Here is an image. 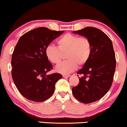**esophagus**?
Here are the masks:
<instances>
[{"label": "esophagus", "mask_w": 127, "mask_h": 127, "mask_svg": "<svg viewBox=\"0 0 127 127\" xmlns=\"http://www.w3.org/2000/svg\"><path fill=\"white\" fill-rule=\"evenodd\" d=\"M62 77L65 78H68V77H70V75H68V74H63V75H62Z\"/></svg>", "instance_id": "obj_1"}]
</instances>
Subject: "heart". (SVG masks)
<instances>
[{
    "label": "heart",
    "instance_id": "1",
    "mask_svg": "<svg viewBox=\"0 0 127 127\" xmlns=\"http://www.w3.org/2000/svg\"><path fill=\"white\" fill-rule=\"evenodd\" d=\"M57 44L58 47L47 46L45 54L47 59L54 64H59L63 58V54H66L68 60L56 67V71L61 74H69L77 69L78 65L83 66L92 54V43L87 37L66 34L58 40Z\"/></svg>",
    "mask_w": 127,
    "mask_h": 127
}]
</instances>
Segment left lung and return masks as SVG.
Masks as SVG:
<instances>
[{
	"label": "left lung",
	"mask_w": 127,
	"mask_h": 127,
	"mask_svg": "<svg viewBox=\"0 0 127 127\" xmlns=\"http://www.w3.org/2000/svg\"><path fill=\"white\" fill-rule=\"evenodd\" d=\"M73 33L87 37L92 46L90 58L77 74L80 83L72 89L74 96L83 103L99 100L108 93L112 86L116 68L112 42L98 28L87 27Z\"/></svg>",
	"instance_id": "1"
}]
</instances>
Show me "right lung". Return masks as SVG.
Masks as SVG:
<instances>
[{
    "instance_id": "right-lung-1",
    "label": "right lung",
    "mask_w": 127,
    "mask_h": 127,
    "mask_svg": "<svg viewBox=\"0 0 127 127\" xmlns=\"http://www.w3.org/2000/svg\"><path fill=\"white\" fill-rule=\"evenodd\" d=\"M64 32L40 27L20 37L12 56V77L24 97L35 102L49 99L55 84L62 76L58 73L46 75L53 66L45 54L46 47Z\"/></svg>"
}]
</instances>
